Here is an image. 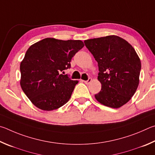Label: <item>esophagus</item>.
<instances>
[{
    "label": "esophagus",
    "instance_id": "esophagus-1",
    "mask_svg": "<svg viewBox=\"0 0 155 155\" xmlns=\"http://www.w3.org/2000/svg\"><path fill=\"white\" fill-rule=\"evenodd\" d=\"M91 82H92V78H88V80L84 81V82L86 84H90Z\"/></svg>",
    "mask_w": 155,
    "mask_h": 155
}]
</instances>
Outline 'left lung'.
I'll return each mask as SVG.
<instances>
[{
  "mask_svg": "<svg viewBox=\"0 0 155 155\" xmlns=\"http://www.w3.org/2000/svg\"><path fill=\"white\" fill-rule=\"evenodd\" d=\"M84 43L98 62L101 89L95 99L105 106L122 107L139 85L141 61L135 49L116 35L85 40Z\"/></svg>",
  "mask_w": 155,
  "mask_h": 155,
  "instance_id": "8db88e82",
  "label": "left lung"
}]
</instances>
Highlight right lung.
Segmentation results:
<instances>
[{
  "label": "right lung",
  "mask_w": 155,
  "mask_h": 155,
  "mask_svg": "<svg viewBox=\"0 0 155 155\" xmlns=\"http://www.w3.org/2000/svg\"><path fill=\"white\" fill-rule=\"evenodd\" d=\"M84 44L80 40L45 38L26 51L20 63V86L32 104L45 111L62 107L71 98L78 80L61 74Z\"/></svg>",
  "instance_id": "right-lung-1"
}]
</instances>
